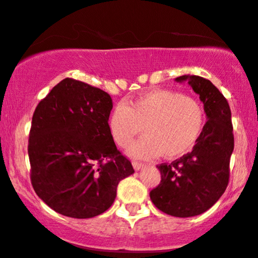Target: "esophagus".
<instances>
[{
  "mask_svg": "<svg viewBox=\"0 0 258 258\" xmlns=\"http://www.w3.org/2000/svg\"><path fill=\"white\" fill-rule=\"evenodd\" d=\"M132 165H134L135 170H141V169L146 168V165H144V164L140 163V161H135V160L132 161Z\"/></svg>",
  "mask_w": 258,
  "mask_h": 258,
  "instance_id": "1",
  "label": "esophagus"
}]
</instances>
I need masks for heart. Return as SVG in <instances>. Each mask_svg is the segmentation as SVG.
Listing matches in <instances>:
<instances>
[{"instance_id":"heart-1","label":"heart","mask_w":258,"mask_h":258,"mask_svg":"<svg viewBox=\"0 0 258 258\" xmlns=\"http://www.w3.org/2000/svg\"><path fill=\"white\" fill-rule=\"evenodd\" d=\"M112 140L127 148L136 136L144 137L130 148L134 157L166 159L182 157L191 151L205 127V111L196 99L170 89H154L128 104H118L109 116Z\"/></svg>"}]
</instances>
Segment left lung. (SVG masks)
<instances>
[{
    "mask_svg": "<svg viewBox=\"0 0 258 258\" xmlns=\"http://www.w3.org/2000/svg\"><path fill=\"white\" fill-rule=\"evenodd\" d=\"M175 81L188 82L200 95L208 121L191 153L157 166L161 181L149 196L164 213L187 218L208 211L224 194L234 151L233 123L228 101L211 81L189 75Z\"/></svg>",
    "mask_w": 258,
    "mask_h": 258,
    "instance_id": "left-lung-1",
    "label": "left lung"
}]
</instances>
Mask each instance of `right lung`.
<instances>
[{
  "instance_id": "add662e5",
  "label": "right lung",
  "mask_w": 258,
  "mask_h": 258,
  "mask_svg": "<svg viewBox=\"0 0 258 258\" xmlns=\"http://www.w3.org/2000/svg\"><path fill=\"white\" fill-rule=\"evenodd\" d=\"M111 97L64 78L36 106L29 134L30 180L62 216L86 219L107 211L121 180L134 174L109 130Z\"/></svg>"
}]
</instances>
